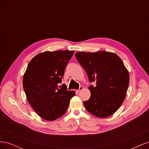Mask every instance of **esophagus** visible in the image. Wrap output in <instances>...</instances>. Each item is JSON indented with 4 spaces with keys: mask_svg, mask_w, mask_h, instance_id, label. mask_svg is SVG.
<instances>
[{
    "mask_svg": "<svg viewBox=\"0 0 149 149\" xmlns=\"http://www.w3.org/2000/svg\"><path fill=\"white\" fill-rule=\"evenodd\" d=\"M83 89V87L82 86H79V89L76 90V91H77L78 93H79V92H80Z\"/></svg>",
    "mask_w": 149,
    "mask_h": 149,
    "instance_id": "esophagus-1",
    "label": "esophagus"
}]
</instances>
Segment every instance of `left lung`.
I'll return each instance as SVG.
<instances>
[{"mask_svg":"<svg viewBox=\"0 0 149 149\" xmlns=\"http://www.w3.org/2000/svg\"><path fill=\"white\" fill-rule=\"evenodd\" d=\"M75 56L84 69L89 82L91 97L83 104L93 115L105 118L123 104L129 84V74L120 58L113 53L78 52Z\"/></svg>","mask_w":149,"mask_h":149,"instance_id":"8db88e82","label":"left lung"}]
</instances>
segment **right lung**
Segmentation results:
<instances>
[{
  "mask_svg": "<svg viewBox=\"0 0 149 149\" xmlns=\"http://www.w3.org/2000/svg\"><path fill=\"white\" fill-rule=\"evenodd\" d=\"M74 51L45 52L38 54L28 65L23 78L26 99L37 114L52 121L60 118L68 107L74 91L61 83L65 70Z\"/></svg>",
  "mask_w": 149,
  "mask_h": 149,
  "instance_id": "right-lung-1",
  "label": "right lung"
}]
</instances>
